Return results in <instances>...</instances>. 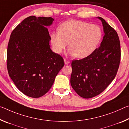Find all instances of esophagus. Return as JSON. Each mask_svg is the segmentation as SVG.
Masks as SVG:
<instances>
[{
  "label": "esophagus",
  "instance_id": "esophagus-1",
  "mask_svg": "<svg viewBox=\"0 0 129 129\" xmlns=\"http://www.w3.org/2000/svg\"><path fill=\"white\" fill-rule=\"evenodd\" d=\"M64 63H65V65H68V64H70V62H69V61L67 60L66 59H64Z\"/></svg>",
  "mask_w": 129,
  "mask_h": 129
}]
</instances>
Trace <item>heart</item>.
<instances>
[{
  "instance_id": "1",
  "label": "heart",
  "mask_w": 129,
  "mask_h": 129,
  "mask_svg": "<svg viewBox=\"0 0 129 129\" xmlns=\"http://www.w3.org/2000/svg\"><path fill=\"white\" fill-rule=\"evenodd\" d=\"M102 38V29L97 24L69 20L60 24L59 30L51 33L50 44L54 52L61 54L69 42L68 54L83 58L96 50Z\"/></svg>"
}]
</instances>
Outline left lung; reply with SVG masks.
I'll list each match as a JSON object with an SVG mask.
<instances>
[{
	"instance_id": "1",
	"label": "left lung",
	"mask_w": 129,
	"mask_h": 129,
	"mask_svg": "<svg viewBox=\"0 0 129 129\" xmlns=\"http://www.w3.org/2000/svg\"><path fill=\"white\" fill-rule=\"evenodd\" d=\"M104 36L101 46L89 56L72 62L71 84L85 99L102 93L115 78L120 60V46L117 33L101 17Z\"/></svg>"
}]
</instances>
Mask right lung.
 <instances>
[{"label":"right lung","instance_id":"right-lung-1","mask_svg":"<svg viewBox=\"0 0 129 129\" xmlns=\"http://www.w3.org/2000/svg\"><path fill=\"white\" fill-rule=\"evenodd\" d=\"M51 17L30 16L12 31L7 51L9 74L18 89L37 98L48 92L64 62L50 49Z\"/></svg>","mask_w":129,"mask_h":129}]
</instances>
